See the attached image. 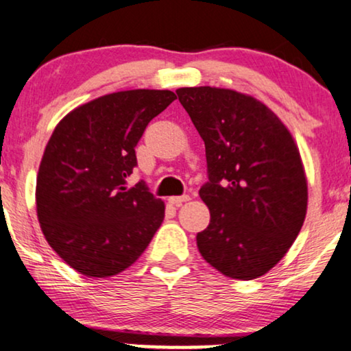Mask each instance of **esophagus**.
Segmentation results:
<instances>
[{"label":"esophagus","mask_w":351,"mask_h":351,"mask_svg":"<svg viewBox=\"0 0 351 351\" xmlns=\"http://www.w3.org/2000/svg\"><path fill=\"white\" fill-rule=\"evenodd\" d=\"M190 196H188V194H183V196H172V197H169V204H172V206H176V207H180L183 202H188L190 201Z\"/></svg>","instance_id":"34e87169"}]
</instances>
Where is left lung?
I'll use <instances>...</instances> for the list:
<instances>
[{
    "instance_id": "left-lung-1",
    "label": "left lung",
    "mask_w": 351,
    "mask_h": 351,
    "mask_svg": "<svg viewBox=\"0 0 351 351\" xmlns=\"http://www.w3.org/2000/svg\"><path fill=\"white\" fill-rule=\"evenodd\" d=\"M206 144L199 196L210 224L197 250L232 279L251 281L285 256L303 228L307 180L295 139L267 105L232 89L176 90Z\"/></svg>"
}]
</instances>
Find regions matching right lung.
I'll list each match as a JSON object with an SVG mask.
<instances>
[{"mask_svg":"<svg viewBox=\"0 0 351 351\" xmlns=\"http://www.w3.org/2000/svg\"><path fill=\"white\" fill-rule=\"evenodd\" d=\"M171 90H121L75 108L58 123L36 185L40 229L56 254L88 278H108L139 258L163 223L165 202L141 180L134 147L165 111Z\"/></svg>","mask_w":351,"mask_h":351,"instance_id":"right-lung-1","label":"right lung"}]
</instances>
